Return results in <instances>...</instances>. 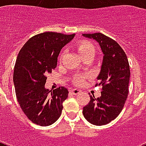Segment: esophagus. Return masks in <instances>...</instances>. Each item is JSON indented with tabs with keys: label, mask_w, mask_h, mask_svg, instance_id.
<instances>
[{
	"label": "esophagus",
	"mask_w": 146,
	"mask_h": 146,
	"mask_svg": "<svg viewBox=\"0 0 146 146\" xmlns=\"http://www.w3.org/2000/svg\"><path fill=\"white\" fill-rule=\"evenodd\" d=\"M80 90H79V89H72L70 90V92H72L73 94H74V95H78V94L80 93Z\"/></svg>",
	"instance_id": "1"
}]
</instances>
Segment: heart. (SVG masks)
Wrapping results in <instances>:
<instances>
[{
	"label": "heart",
	"mask_w": 146,
	"mask_h": 146,
	"mask_svg": "<svg viewBox=\"0 0 146 146\" xmlns=\"http://www.w3.org/2000/svg\"><path fill=\"white\" fill-rule=\"evenodd\" d=\"M77 49L80 54L83 58L85 57H87V56H91V55L95 56L96 53V46L90 42H81L78 44ZM62 56H63V54H61V57ZM84 80L85 78L82 76H76L75 77V80H74V82L76 85H80L84 82Z\"/></svg>",
	"instance_id": "heart-1"
}]
</instances>
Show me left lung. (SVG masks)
I'll use <instances>...</instances> for the list:
<instances>
[{"label":"left lung","mask_w":146,"mask_h":146,"mask_svg":"<svg viewBox=\"0 0 146 146\" xmlns=\"http://www.w3.org/2000/svg\"><path fill=\"white\" fill-rule=\"evenodd\" d=\"M82 36L96 40L104 54L96 85L102 86V96L97 98L94 95L90 96V102L82 111L87 121L102 126L114 120L124 106L129 92V62L124 50L111 38L99 33Z\"/></svg>","instance_id":"obj_1"}]
</instances>
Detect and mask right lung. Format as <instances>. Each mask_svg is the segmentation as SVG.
<instances>
[{
  "mask_svg": "<svg viewBox=\"0 0 146 146\" xmlns=\"http://www.w3.org/2000/svg\"><path fill=\"white\" fill-rule=\"evenodd\" d=\"M75 34L44 33L29 39L19 50L14 66L13 84L20 108L33 123L47 127L61 114L68 90L59 87L50 94L45 89L46 75L57 66L60 50Z\"/></svg>",
  "mask_w": 146,
  "mask_h": 146,
  "instance_id": "obj_1",
  "label": "right lung"
}]
</instances>
